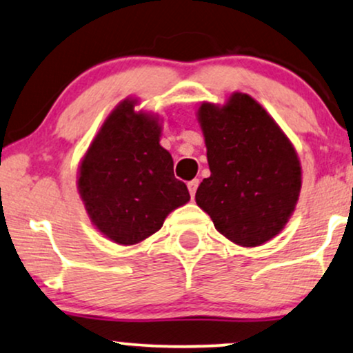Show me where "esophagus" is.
Returning <instances> with one entry per match:
<instances>
[{"instance_id":"obj_1","label":"esophagus","mask_w":353,"mask_h":353,"mask_svg":"<svg viewBox=\"0 0 353 353\" xmlns=\"http://www.w3.org/2000/svg\"><path fill=\"white\" fill-rule=\"evenodd\" d=\"M187 187H189V192L192 197H195V192H197V187H199V179H192L187 182Z\"/></svg>"}]
</instances>
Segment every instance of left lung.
Returning a JSON list of instances; mask_svg holds the SVG:
<instances>
[{
  "mask_svg": "<svg viewBox=\"0 0 353 353\" xmlns=\"http://www.w3.org/2000/svg\"><path fill=\"white\" fill-rule=\"evenodd\" d=\"M210 177L195 202L218 233L244 248L275 238L295 212L301 164L292 141L256 99L233 92L226 104L197 110Z\"/></svg>",
  "mask_w": 353,
  "mask_h": 353,
  "instance_id": "left-lung-1",
  "label": "left lung"
}]
</instances>
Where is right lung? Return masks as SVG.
<instances>
[{"instance_id": "obj_1", "label": "right lung", "mask_w": 353, "mask_h": 353, "mask_svg": "<svg viewBox=\"0 0 353 353\" xmlns=\"http://www.w3.org/2000/svg\"><path fill=\"white\" fill-rule=\"evenodd\" d=\"M125 99L104 120L78 169V192L92 225L122 246L161 230L172 210L190 200L174 177L172 156L159 145L161 123Z\"/></svg>"}]
</instances>
